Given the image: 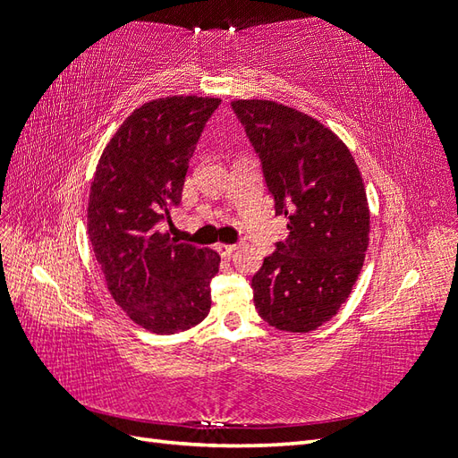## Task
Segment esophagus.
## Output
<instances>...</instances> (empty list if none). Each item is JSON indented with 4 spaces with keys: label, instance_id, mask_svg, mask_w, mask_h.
<instances>
[{
    "label": "esophagus",
    "instance_id": "34e87169",
    "mask_svg": "<svg viewBox=\"0 0 458 458\" xmlns=\"http://www.w3.org/2000/svg\"><path fill=\"white\" fill-rule=\"evenodd\" d=\"M237 244H217V252L221 254V256H231L234 250H237Z\"/></svg>",
    "mask_w": 458,
    "mask_h": 458
}]
</instances>
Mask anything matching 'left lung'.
<instances>
[{
    "label": "left lung",
    "instance_id": "obj_1",
    "mask_svg": "<svg viewBox=\"0 0 458 458\" xmlns=\"http://www.w3.org/2000/svg\"><path fill=\"white\" fill-rule=\"evenodd\" d=\"M231 106L261 162L275 214L288 219V239L252 276L256 310L279 330H315L338 313L363 267V177L350 148L315 118L275 101Z\"/></svg>",
    "mask_w": 458,
    "mask_h": 458
}]
</instances>
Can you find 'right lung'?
Masks as SVG:
<instances>
[{"instance_id":"right-lung-1","label":"right lung","mask_w":458,"mask_h":458,"mask_svg":"<svg viewBox=\"0 0 458 458\" xmlns=\"http://www.w3.org/2000/svg\"><path fill=\"white\" fill-rule=\"evenodd\" d=\"M216 97H164L135 108L105 147L88 233L106 286L133 323L175 335L210 313L219 256L158 229L182 202L185 175Z\"/></svg>"}]
</instances>
